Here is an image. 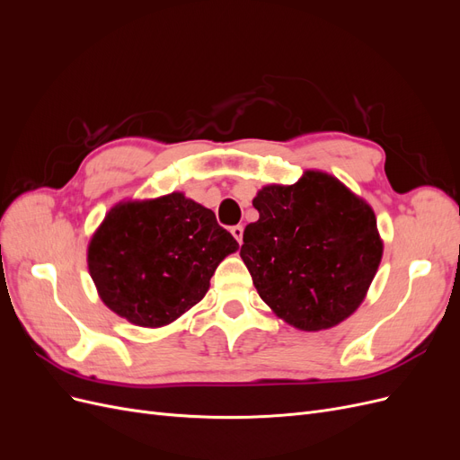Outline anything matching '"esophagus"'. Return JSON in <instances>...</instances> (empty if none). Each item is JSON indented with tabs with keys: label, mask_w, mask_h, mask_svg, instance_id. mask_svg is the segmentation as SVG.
<instances>
[{
	"label": "esophagus",
	"mask_w": 460,
	"mask_h": 460,
	"mask_svg": "<svg viewBox=\"0 0 460 460\" xmlns=\"http://www.w3.org/2000/svg\"><path fill=\"white\" fill-rule=\"evenodd\" d=\"M232 235H234V238H235V242H238V243H242V240H243V226H232Z\"/></svg>",
	"instance_id": "34e87169"
}]
</instances>
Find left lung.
Here are the masks:
<instances>
[{
	"mask_svg": "<svg viewBox=\"0 0 460 460\" xmlns=\"http://www.w3.org/2000/svg\"><path fill=\"white\" fill-rule=\"evenodd\" d=\"M240 257L261 299L303 332L338 326L365 301L384 255L372 207L324 171L267 184Z\"/></svg>",
	"mask_w": 460,
	"mask_h": 460,
	"instance_id": "8db88e82",
	"label": "left lung"
}]
</instances>
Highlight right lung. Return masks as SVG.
Wrapping results in <instances>:
<instances>
[{
    "mask_svg": "<svg viewBox=\"0 0 460 460\" xmlns=\"http://www.w3.org/2000/svg\"><path fill=\"white\" fill-rule=\"evenodd\" d=\"M238 249L211 208L172 191L111 207L86 261L111 311L136 326L163 328L205 297L218 264Z\"/></svg>",
    "mask_w": 460,
    "mask_h": 460,
    "instance_id": "obj_1",
    "label": "right lung"
}]
</instances>
